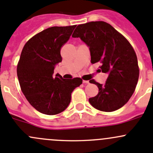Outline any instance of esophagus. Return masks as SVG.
Here are the masks:
<instances>
[{"instance_id": "34e87169", "label": "esophagus", "mask_w": 153, "mask_h": 153, "mask_svg": "<svg viewBox=\"0 0 153 153\" xmlns=\"http://www.w3.org/2000/svg\"><path fill=\"white\" fill-rule=\"evenodd\" d=\"M83 83L84 84H89V81H86V80H83Z\"/></svg>"}]
</instances>
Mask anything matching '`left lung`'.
<instances>
[{"label": "left lung", "mask_w": 153, "mask_h": 153, "mask_svg": "<svg viewBox=\"0 0 153 153\" xmlns=\"http://www.w3.org/2000/svg\"><path fill=\"white\" fill-rule=\"evenodd\" d=\"M89 47L91 63L100 62V72L108 74L105 84L94 79L89 83L98 87L90 104L103 112H112L126 104L135 92L139 67L133 47L123 35L104 21L80 24L72 34Z\"/></svg>", "instance_id": "left-lung-1"}]
</instances>
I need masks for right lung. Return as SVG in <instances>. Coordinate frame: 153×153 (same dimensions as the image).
<instances>
[{
  "label": "right lung",
  "mask_w": 153,
  "mask_h": 153,
  "mask_svg": "<svg viewBox=\"0 0 153 153\" xmlns=\"http://www.w3.org/2000/svg\"><path fill=\"white\" fill-rule=\"evenodd\" d=\"M76 25L52 27L36 34L27 41L17 66L22 92L36 110L57 115L67 109L71 94L82 84L81 78L64 79L54 69L61 62V47L67 42Z\"/></svg>",
  "instance_id": "add662e5"
}]
</instances>
